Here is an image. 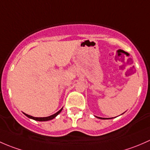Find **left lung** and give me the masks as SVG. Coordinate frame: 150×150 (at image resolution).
I'll return each mask as SVG.
<instances>
[{"label": "left lung", "mask_w": 150, "mask_h": 150, "mask_svg": "<svg viewBox=\"0 0 150 150\" xmlns=\"http://www.w3.org/2000/svg\"><path fill=\"white\" fill-rule=\"evenodd\" d=\"M97 118H100V119H107V118H100V117H97Z\"/></svg>", "instance_id": "8db88e82"}]
</instances>
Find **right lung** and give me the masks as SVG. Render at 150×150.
<instances>
[{"label":"right lung","instance_id":"add662e5","mask_svg":"<svg viewBox=\"0 0 150 150\" xmlns=\"http://www.w3.org/2000/svg\"><path fill=\"white\" fill-rule=\"evenodd\" d=\"M62 109H63V108L61 110H58V112H55V114H53V115H50V116H47V117H40V118H38V117H33V116H32V115H27V114L24 113V112H23V113H24V115H26V116L28 117L29 118H31V119H33V120H35V121H50V120H52V119H53V118H55V117H56L57 115H58V114H59L60 112H61Z\"/></svg>","mask_w":150,"mask_h":150}]
</instances>
